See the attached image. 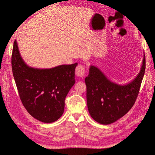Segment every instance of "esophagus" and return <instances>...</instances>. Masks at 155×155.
I'll list each match as a JSON object with an SVG mask.
<instances>
[{
  "label": "esophagus",
  "instance_id": "34e87169",
  "mask_svg": "<svg viewBox=\"0 0 155 155\" xmlns=\"http://www.w3.org/2000/svg\"><path fill=\"white\" fill-rule=\"evenodd\" d=\"M85 67H83V65L80 64L76 68V70H75V74L76 76L79 78H83L85 76Z\"/></svg>",
  "mask_w": 155,
  "mask_h": 155
}]
</instances>
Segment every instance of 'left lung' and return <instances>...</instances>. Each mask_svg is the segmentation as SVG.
<instances>
[{
    "instance_id": "obj_1",
    "label": "left lung",
    "mask_w": 155,
    "mask_h": 155,
    "mask_svg": "<svg viewBox=\"0 0 155 155\" xmlns=\"http://www.w3.org/2000/svg\"><path fill=\"white\" fill-rule=\"evenodd\" d=\"M145 69L143 54L140 71L133 81L125 85L111 81L97 67L91 65L85 78L87 101L89 114L97 123L115 122L129 111L138 95Z\"/></svg>"
}]
</instances>
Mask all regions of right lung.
I'll return each mask as SVG.
<instances>
[{
    "label": "right lung",
    "mask_w": 155,
    "mask_h": 155,
    "mask_svg": "<svg viewBox=\"0 0 155 155\" xmlns=\"http://www.w3.org/2000/svg\"><path fill=\"white\" fill-rule=\"evenodd\" d=\"M78 63L51 68L27 65L14 41L12 67L21 100L28 113L44 123L57 121L64 112V100L75 83Z\"/></svg>",
    "instance_id": "obj_1"
}]
</instances>
